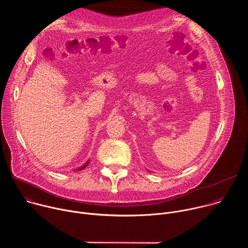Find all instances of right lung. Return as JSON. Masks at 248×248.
<instances>
[{"label":"right lung","instance_id":"add662e5","mask_svg":"<svg viewBox=\"0 0 248 248\" xmlns=\"http://www.w3.org/2000/svg\"><path fill=\"white\" fill-rule=\"evenodd\" d=\"M89 162H90V161H87V162H86V163H85V164H84V165H83V166H81V167H79V168H78V170H82V169H84V168H86V167H87V166H88V164H89Z\"/></svg>","mask_w":248,"mask_h":248}]
</instances>
